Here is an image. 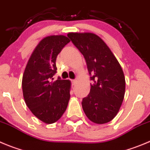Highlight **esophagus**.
Listing matches in <instances>:
<instances>
[{
    "label": "esophagus",
    "instance_id": "34e87169",
    "mask_svg": "<svg viewBox=\"0 0 150 150\" xmlns=\"http://www.w3.org/2000/svg\"><path fill=\"white\" fill-rule=\"evenodd\" d=\"M71 82H72V84L73 85H75V84L76 83V79H71Z\"/></svg>",
    "mask_w": 150,
    "mask_h": 150
}]
</instances>
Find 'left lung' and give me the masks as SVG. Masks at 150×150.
<instances>
[{
	"mask_svg": "<svg viewBox=\"0 0 150 150\" xmlns=\"http://www.w3.org/2000/svg\"><path fill=\"white\" fill-rule=\"evenodd\" d=\"M68 37L86 61L90 93L82 99V109L91 122L105 124L119 112L125 93V77L109 47L95 34L68 33Z\"/></svg>",
	"mask_w": 150,
	"mask_h": 150,
	"instance_id": "1",
	"label": "left lung"
}]
</instances>
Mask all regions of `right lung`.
<instances>
[{
	"mask_svg": "<svg viewBox=\"0 0 150 150\" xmlns=\"http://www.w3.org/2000/svg\"><path fill=\"white\" fill-rule=\"evenodd\" d=\"M70 42L63 35L43 38L31 54L23 73L22 88L28 108L35 116L46 124L59 120L70 99L71 82L58 77L57 57Z\"/></svg>",
	"mask_w": 150,
	"mask_h": 150,
	"instance_id": "1",
	"label": "right lung"
}]
</instances>
